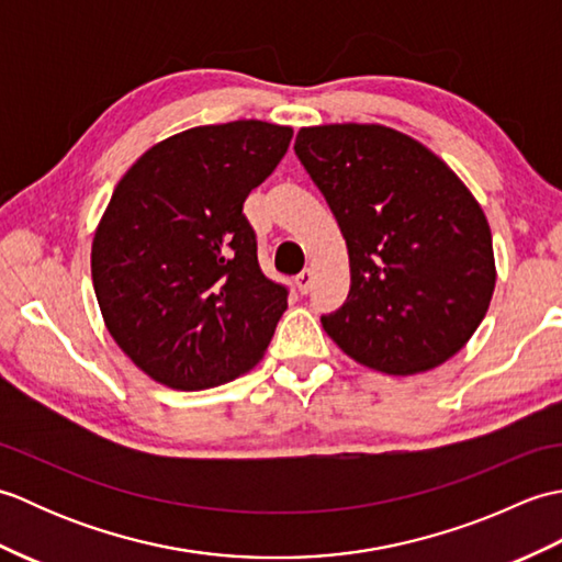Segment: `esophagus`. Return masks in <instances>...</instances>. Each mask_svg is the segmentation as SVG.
<instances>
[{
	"instance_id": "1",
	"label": "esophagus",
	"mask_w": 562,
	"mask_h": 562,
	"mask_svg": "<svg viewBox=\"0 0 562 562\" xmlns=\"http://www.w3.org/2000/svg\"><path fill=\"white\" fill-rule=\"evenodd\" d=\"M296 290H300L302 294H306L308 290H312V282H314V270L312 268H304L300 274H296Z\"/></svg>"
}]
</instances>
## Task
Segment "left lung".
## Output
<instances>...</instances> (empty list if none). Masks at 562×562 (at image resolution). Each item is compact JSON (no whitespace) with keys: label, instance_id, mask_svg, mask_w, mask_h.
Masks as SVG:
<instances>
[{"label":"left lung","instance_id":"1","mask_svg":"<svg viewBox=\"0 0 562 562\" xmlns=\"http://www.w3.org/2000/svg\"><path fill=\"white\" fill-rule=\"evenodd\" d=\"M294 151L348 244L350 294L321 316L328 336L355 362L393 376L447 362L495 290L491 226L469 188L420 142L384 125L302 127Z\"/></svg>","mask_w":562,"mask_h":562}]
</instances>
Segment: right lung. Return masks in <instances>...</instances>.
Masks as SVG:
<instances>
[{"label": "right lung", "mask_w": 562, "mask_h": 562, "mask_svg": "<svg viewBox=\"0 0 562 562\" xmlns=\"http://www.w3.org/2000/svg\"><path fill=\"white\" fill-rule=\"evenodd\" d=\"M292 127L234 121L154 145L105 207L91 278L105 328L142 372L178 391L254 367L288 308L258 266L244 202L280 164Z\"/></svg>", "instance_id": "1"}]
</instances>
